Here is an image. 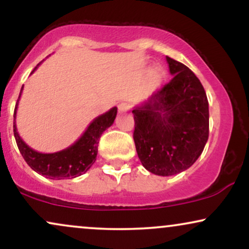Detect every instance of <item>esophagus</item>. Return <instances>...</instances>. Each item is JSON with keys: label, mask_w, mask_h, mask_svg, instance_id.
<instances>
[{"label": "esophagus", "mask_w": 249, "mask_h": 249, "mask_svg": "<svg viewBox=\"0 0 249 249\" xmlns=\"http://www.w3.org/2000/svg\"><path fill=\"white\" fill-rule=\"evenodd\" d=\"M130 104H127V103H121V104L118 105V111L119 113H124V112H127L128 110H130Z\"/></svg>", "instance_id": "1"}]
</instances>
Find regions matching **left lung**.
Returning a JSON list of instances; mask_svg holds the SVG:
<instances>
[{
    "label": "left lung",
    "mask_w": 249,
    "mask_h": 249,
    "mask_svg": "<svg viewBox=\"0 0 249 249\" xmlns=\"http://www.w3.org/2000/svg\"><path fill=\"white\" fill-rule=\"evenodd\" d=\"M173 78L132 110L133 139L142 166L168 177L187 170L204 151L210 130L208 101L198 77L166 57Z\"/></svg>",
    "instance_id": "8db88e82"
}]
</instances>
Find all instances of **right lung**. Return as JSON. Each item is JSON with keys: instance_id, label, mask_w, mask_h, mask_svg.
<instances>
[{"instance_id": "right-lung-1", "label": "right lung", "mask_w": 249, "mask_h": 249, "mask_svg": "<svg viewBox=\"0 0 249 249\" xmlns=\"http://www.w3.org/2000/svg\"><path fill=\"white\" fill-rule=\"evenodd\" d=\"M37 67L33 70V72L37 69ZM22 90H23V87L21 89L15 111H14V136H15L17 147L27 164L35 172L42 174L45 178L57 180L76 178L90 170L93 162L96 161L97 153H98L99 138H101L102 133L115 122L117 107H112L107 112L93 119L92 123L85 130V132L82 134L81 138L71 146L55 153H41L28 146L17 132L16 110Z\"/></svg>"}]
</instances>
